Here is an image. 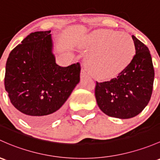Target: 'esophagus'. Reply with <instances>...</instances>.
I'll use <instances>...</instances> for the list:
<instances>
[{
	"instance_id": "34e87169",
	"label": "esophagus",
	"mask_w": 160,
	"mask_h": 160,
	"mask_svg": "<svg viewBox=\"0 0 160 160\" xmlns=\"http://www.w3.org/2000/svg\"><path fill=\"white\" fill-rule=\"evenodd\" d=\"M87 76H88V74H87V71H86L84 69H82L81 73H80V77H81V79L85 78V77H87Z\"/></svg>"
}]
</instances>
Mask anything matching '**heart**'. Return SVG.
<instances>
[{"label": "heart", "mask_w": 160, "mask_h": 160, "mask_svg": "<svg viewBox=\"0 0 160 160\" xmlns=\"http://www.w3.org/2000/svg\"><path fill=\"white\" fill-rule=\"evenodd\" d=\"M80 48L90 53L85 60L86 67L99 80L112 78L120 73L135 53L134 42L128 33L110 30L93 32Z\"/></svg>", "instance_id": "obj_1"}]
</instances>
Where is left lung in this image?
I'll list each match as a JSON object with an SVG mask.
<instances>
[{
  "label": "left lung",
  "instance_id": "obj_1",
  "mask_svg": "<svg viewBox=\"0 0 160 160\" xmlns=\"http://www.w3.org/2000/svg\"><path fill=\"white\" fill-rule=\"evenodd\" d=\"M136 54L116 78L97 82L95 97L98 107L109 117L129 119L140 113L149 103L153 87L154 69L150 52L132 36Z\"/></svg>",
  "mask_w": 160,
  "mask_h": 160
}]
</instances>
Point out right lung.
Masks as SVG:
<instances>
[{
  "label": "right lung",
  "instance_id": "add662e5",
  "mask_svg": "<svg viewBox=\"0 0 160 160\" xmlns=\"http://www.w3.org/2000/svg\"><path fill=\"white\" fill-rule=\"evenodd\" d=\"M50 31L31 33L8 57L4 86L25 120L42 126L56 120L80 82V65L60 67L53 54Z\"/></svg>",
  "mask_w": 160,
  "mask_h": 160
}]
</instances>
